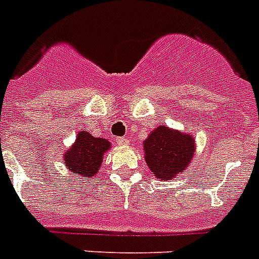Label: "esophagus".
<instances>
[{"label":"esophagus","mask_w":259,"mask_h":259,"mask_svg":"<svg viewBox=\"0 0 259 259\" xmlns=\"http://www.w3.org/2000/svg\"><path fill=\"white\" fill-rule=\"evenodd\" d=\"M115 142L118 145H129V140L125 138V137H117V138H115Z\"/></svg>","instance_id":"1"}]
</instances>
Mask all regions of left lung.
<instances>
[{"mask_svg":"<svg viewBox=\"0 0 259 259\" xmlns=\"http://www.w3.org/2000/svg\"><path fill=\"white\" fill-rule=\"evenodd\" d=\"M145 159L158 180L171 181L184 173L194 155V140L166 126L155 127L144 141Z\"/></svg>","mask_w":259,"mask_h":259,"instance_id":"8db88e82","label":"left lung"}]
</instances>
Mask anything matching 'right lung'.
Instances as JSON below:
<instances>
[{"mask_svg":"<svg viewBox=\"0 0 259 259\" xmlns=\"http://www.w3.org/2000/svg\"><path fill=\"white\" fill-rule=\"evenodd\" d=\"M110 148V142L104 138H94L88 132H79L75 144L65 151L66 167L75 176L89 180L98 173L102 157Z\"/></svg>","mask_w":259,"mask_h":259,"instance_id":"add662e5","label":"right lung"}]
</instances>
